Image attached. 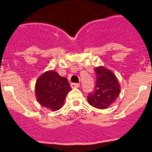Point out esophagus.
I'll return each instance as SVG.
<instances>
[{
    "label": "esophagus",
    "mask_w": 152,
    "mask_h": 152,
    "mask_svg": "<svg viewBox=\"0 0 152 152\" xmlns=\"http://www.w3.org/2000/svg\"><path fill=\"white\" fill-rule=\"evenodd\" d=\"M70 86H71L72 88H77L80 86V84H78V83H71L70 84Z\"/></svg>",
    "instance_id": "1"
}]
</instances>
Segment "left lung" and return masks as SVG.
Wrapping results in <instances>:
<instances>
[{"instance_id": "left-lung-1", "label": "left lung", "mask_w": 152, "mask_h": 152, "mask_svg": "<svg viewBox=\"0 0 152 152\" xmlns=\"http://www.w3.org/2000/svg\"><path fill=\"white\" fill-rule=\"evenodd\" d=\"M96 76L94 91L89 93V104L98 109H107L116 100L120 94V85L111 70L104 67L95 68Z\"/></svg>"}]
</instances>
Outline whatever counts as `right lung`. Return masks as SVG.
Listing matches in <instances>:
<instances>
[{"mask_svg":"<svg viewBox=\"0 0 152 152\" xmlns=\"http://www.w3.org/2000/svg\"><path fill=\"white\" fill-rule=\"evenodd\" d=\"M71 90L66 78L56 71L49 70L41 75L35 85V95L37 102L53 111L59 110L65 97Z\"/></svg>","mask_w":152,"mask_h":152,"instance_id":"1","label":"right lung"}]
</instances>
